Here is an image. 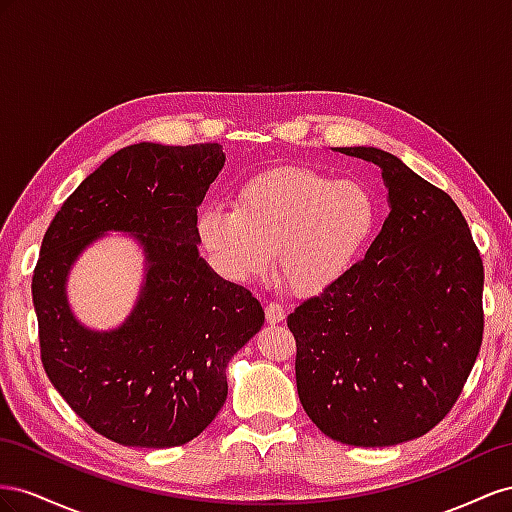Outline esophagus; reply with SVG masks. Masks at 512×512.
I'll return each mask as SVG.
<instances>
[{"label":"esophagus","mask_w":512,"mask_h":512,"mask_svg":"<svg viewBox=\"0 0 512 512\" xmlns=\"http://www.w3.org/2000/svg\"><path fill=\"white\" fill-rule=\"evenodd\" d=\"M266 319L268 324H281L285 319V309L279 302H268L266 304Z\"/></svg>","instance_id":"34e87169"}]
</instances>
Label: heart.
I'll return each instance as SVG.
<instances>
[{"instance_id": "1", "label": "heart", "mask_w": 512, "mask_h": 512, "mask_svg": "<svg viewBox=\"0 0 512 512\" xmlns=\"http://www.w3.org/2000/svg\"><path fill=\"white\" fill-rule=\"evenodd\" d=\"M377 225V201L356 180L298 165L248 178L233 208L197 214V236L214 268L246 283L276 268L298 294H319L352 270Z\"/></svg>"}]
</instances>
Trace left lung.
<instances>
[{
	"label": "left lung",
	"mask_w": 512,
	"mask_h": 512,
	"mask_svg": "<svg viewBox=\"0 0 512 512\" xmlns=\"http://www.w3.org/2000/svg\"><path fill=\"white\" fill-rule=\"evenodd\" d=\"M382 169L390 214L362 261L289 313L296 386L315 427L382 448L431 431L483 343L485 270L457 203L377 148H337Z\"/></svg>",
	"instance_id": "8db88e82"
}]
</instances>
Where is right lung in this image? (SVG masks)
Instances as JSON below:
<instances>
[{
	"label": "right lung",
	"instance_id": "1",
	"mask_svg": "<svg viewBox=\"0 0 512 512\" xmlns=\"http://www.w3.org/2000/svg\"><path fill=\"white\" fill-rule=\"evenodd\" d=\"M223 165L218 143L126 145L77 186L42 238L32 279L42 364L79 418L118 444L191 442L227 399V362L264 326L251 291L199 255L197 208ZM107 232L140 244L144 281L123 324L94 331L65 285Z\"/></svg>",
	"mask_w": 512,
	"mask_h": 512
}]
</instances>
